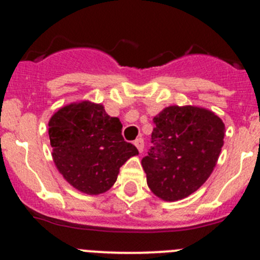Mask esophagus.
<instances>
[{"label":"esophagus","instance_id":"esophagus-1","mask_svg":"<svg viewBox=\"0 0 260 260\" xmlns=\"http://www.w3.org/2000/svg\"><path fill=\"white\" fill-rule=\"evenodd\" d=\"M135 146L137 147L138 151L143 152V148H145V141H143V138H137L135 141Z\"/></svg>","mask_w":260,"mask_h":260}]
</instances>
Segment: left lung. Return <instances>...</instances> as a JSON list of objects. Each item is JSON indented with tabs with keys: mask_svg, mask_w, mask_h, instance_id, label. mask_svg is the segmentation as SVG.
Listing matches in <instances>:
<instances>
[{
	"mask_svg": "<svg viewBox=\"0 0 260 260\" xmlns=\"http://www.w3.org/2000/svg\"><path fill=\"white\" fill-rule=\"evenodd\" d=\"M152 146L142 158L147 185L165 201L187 198L204 185L224 145L216 114L192 106H171L153 118Z\"/></svg>",
	"mask_w": 260,
	"mask_h": 260,
	"instance_id": "left-lung-1",
	"label": "left lung"
}]
</instances>
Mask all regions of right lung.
I'll return each mask as SVG.
<instances>
[{"mask_svg":"<svg viewBox=\"0 0 260 260\" xmlns=\"http://www.w3.org/2000/svg\"><path fill=\"white\" fill-rule=\"evenodd\" d=\"M52 159L65 180L89 195L108 191L119 169L138 154L122 136V123L102 104L83 101L60 108L49 120Z\"/></svg>","mask_w":260,"mask_h":260,"instance_id":"obj_1","label":"right lung"}]
</instances>
